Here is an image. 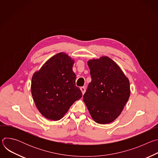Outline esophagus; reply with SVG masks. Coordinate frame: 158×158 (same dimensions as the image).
Segmentation results:
<instances>
[{
  "label": "esophagus",
  "mask_w": 158,
  "mask_h": 158,
  "mask_svg": "<svg viewBox=\"0 0 158 158\" xmlns=\"http://www.w3.org/2000/svg\"><path fill=\"white\" fill-rule=\"evenodd\" d=\"M80 89H81V90L82 94H84L85 93V88L84 87H81Z\"/></svg>",
  "instance_id": "obj_1"
}]
</instances>
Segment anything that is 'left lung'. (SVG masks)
<instances>
[{
    "label": "left lung",
    "mask_w": 158,
    "mask_h": 158,
    "mask_svg": "<svg viewBox=\"0 0 158 158\" xmlns=\"http://www.w3.org/2000/svg\"><path fill=\"white\" fill-rule=\"evenodd\" d=\"M87 64L92 80L83 101L95 122L109 124L120 115L129 98V81L109 57L89 60Z\"/></svg>",
    "instance_id": "1"
}]
</instances>
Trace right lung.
<instances>
[{
  "label": "right lung",
  "instance_id": "add662e5",
  "mask_svg": "<svg viewBox=\"0 0 158 158\" xmlns=\"http://www.w3.org/2000/svg\"><path fill=\"white\" fill-rule=\"evenodd\" d=\"M74 63L67 54L58 53L32 77L31 93L35 104L40 114L48 119H60L73 104L82 98L81 91L76 85Z\"/></svg>",
  "mask_w": 158,
  "mask_h": 158
}]
</instances>
